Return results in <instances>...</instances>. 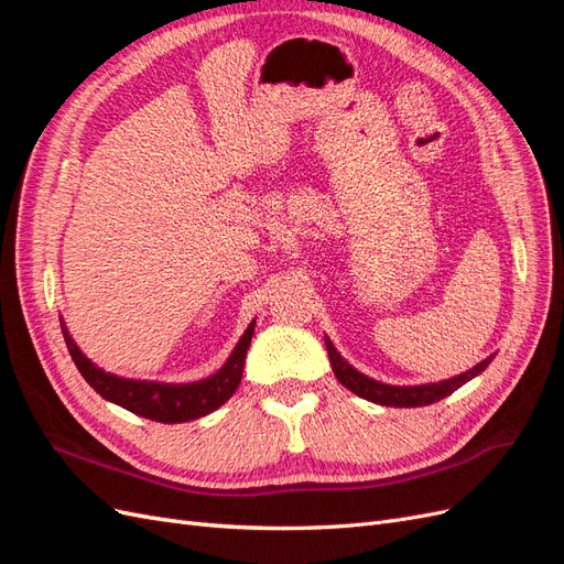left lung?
Segmentation results:
<instances>
[{"instance_id":"1","label":"left lung","mask_w":564,"mask_h":564,"mask_svg":"<svg viewBox=\"0 0 564 564\" xmlns=\"http://www.w3.org/2000/svg\"><path fill=\"white\" fill-rule=\"evenodd\" d=\"M327 352H329V362L332 369L336 373V379L344 383L350 392L355 395H360L373 404H383V406H425V404H433L442 398L452 395L456 388H460L464 383H468L470 379H475L477 373H482L491 357L482 360L480 365H475L473 369L458 373L454 379H445V381H437V383H423V386H388L381 381H373L365 373L357 371L355 367H350L344 357L338 355V350L332 346V340H327Z\"/></svg>"}]
</instances>
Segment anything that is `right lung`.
Wrapping results in <instances>:
<instances>
[{"label": "right lung", "mask_w": 564, "mask_h": 564, "mask_svg": "<svg viewBox=\"0 0 564 564\" xmlns=\"http://www.w3.org/2000/svg\"><path fill=\"white\" fill-rule=\"evenodd\" d=\"M61 329L65 336V346L70 350L84 381H87L100 398H106L150 421L185 423V421L212 414L214 409H218L220 404L232 398V392L242 381L245 357L253 336V322L247 327L240 344H237L235 350L230 352L226 365L220 367L214 377L195 381V383H158V381L119 379L115 373H108L100 367H96L89 357L79 350V346L75 344L63 322H61Z\"/></svg>", "instance_id": "right-lung-1"}]
</instances>
